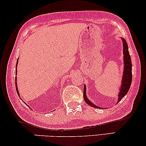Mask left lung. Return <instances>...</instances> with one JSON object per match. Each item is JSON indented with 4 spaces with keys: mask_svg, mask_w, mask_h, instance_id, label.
I'll use <instances>...</instances> for the list:
<instances>
[{
    "mask_svg": "<svg viewBox=\"0 0 146 146\" xmlns=\"http://www.w3.org/2000/svg\"><path fill=\"white\" fill-rule=\"evenodd\" d=\"M123 42V63H124V67H123V73L122 76V80H121V85L120 86V92L118 94V102L121 101V100L127 94L129 90L130 89L131 82H132V63H131V59L129 55V52L128 50V45L126 40L121 38ZM83 98L85 102L90 106L94 108H98L99 107L95 106L92 103L89 101V99H87V96H86V87L84 85V90H83ZM101 109V108H100Z\"/></svg>",
    "mask_w": 146,
    "mask_h": 146,
    "instance_id": "obj_1",
    "label": "left lung"
}]
</instances>
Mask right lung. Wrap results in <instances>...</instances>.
<instances>
[{
    "mask_svg": "<svg viewBox=\"0 0 146 146\" xmlns=\"http://www.w3.org/2000/svg\"><path fill=\"white\" fill-rule=\"evenodd\" d=\"M17 64H18V59H17V63H16V70H15V74H17ZM17 78L15 77V87H16V90H17V94L19 97H20V95H19V90H17ZM25 103V102H24Z\"/></svg>",
    "mask_w": 146,
    "mask_h": 146,
    "instance_id": "right-lung-1",
    "label": "right lung"
}]
</instances>
